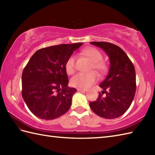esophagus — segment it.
<instances>
[{"label":"esophagus","mask_w":155,"mask_h":155,"mask_svg":"<svg viewBox=\"0 0 155 155\" xmlns=\"http://www.w3.org/2000/svg\"><path fill=\"white\" fill-rule=\"evenodd\" d=\"M78 91H81V92H86L87 89H83V88H77Z\"/></svg>","instance_id":"34e87169"}]
</instances>
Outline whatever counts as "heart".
<instances>
[{
  "label": "heart",
  "mask_w": 155,
  "mask_h": 155,
  "mask_svg": "<svg viewBox=\"0 0 155 155\" xmlns=\"http://www.w3.org/2000/svg\"><path fill=\"white\" fill-rule=\"evenodd\" d=\"M83 53L93 62L91 70H95L101 74H104L107 71L108 67L106 62L102 61L103 55L97 49L88 47L83 51ZM76 57L71 55L65 63V70L68 74H72L75 72ZM98 75L94 72L88 73H78L71 78V83L72 86L77 88H85L91 87L98 81Z\"/></svg>",
  "instance_id": "heart-1"
}]
</instances>
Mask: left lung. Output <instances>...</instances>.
Instances as JSON below:
<instances>
[{
  "mask_svg": "<svg viewBox=\"0 0 155 155\" xmlns=\"http://www.w3.org/2000/svg\"><path fill=\"white\" fill-rule=\"evenodd\" d=\"M99 47L109 58L108 75L99 87L103 88L96 101L90 107L101 117L113 119L120 117L130 107L136 92V72L134 65L123 49L106 42H91Z\"/></svg>",
  "mask_w": 155,
  "mask_h": 155,
  "instance_id": "obj_1",
  "label": "left lung"
}]
</instances>
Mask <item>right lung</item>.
<instances>
[{
    "mask_svg": "<svg viewBox=\"0 0 155 155\" xmlns=\"http://www.w3.org/2000/svg\"><path fill=\"white\" fill-rule=\"evenodd\" d=\"M83 43L63 44L39 49L22 74V96L32 114L53 120L65 114L77 92L69 88L65 63Z\"/></svg>",
    "mask_w": 155,
    "mask_h": 155,
    "instance_id": "right-lung-1",
    "label": "right lung"
}]
</instances>
